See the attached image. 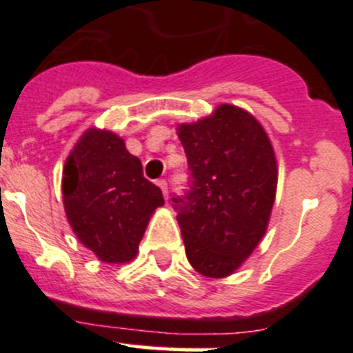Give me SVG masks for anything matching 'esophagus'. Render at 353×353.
<instances>
[{
  "instance_id": "34e87169",
  "label": "esophagus",
  "mask_w": 353,
  "mask_h": 353,
  "mask_svg": "<svg viewBox=\"0 0 353 353\" xmlns=\"http://www.w3.org/2000/svg\"><path fill=\"white\" fill-rule=\"evenodd\" d=\"M157 186L160 188V190H162V194H163V198H169V191H167V183L163 179H159L157 181Z\"/></svg>"
}]
</instances>
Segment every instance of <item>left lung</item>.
<instances>
[{
	"instance_id": "left-lung-1",
	"label": "left lung",
	"mask_w": 353,
	"mask_h": 353,
	"mask_svg": "<svg viewBox=\"0 0 353 353\" xmlns=\"http://www.w3.org/2000/svg\"><path fill=\"white\" fill-rule=\"evenodd\" d=\"M191 172L186 196L172 198L188 261L203 276L232 275L268 229L279 167L265 128L248 110L220 104L177 126Z\"/></svg>"
}]
</instances>
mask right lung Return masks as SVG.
Masks as SVG:
<instances>
[{
    "label": "right lung",
    "mask_w": 353,
    "mask_h": 353,
    "mask_svg": "<svg viewBox=\"0 0 353 353\" xmlns=\"http://www.w3.org/2000/svg\"><path fill=\"white\" fill-rule=\"evenodd\" d=\"M63 205L78 241L101 261L123 265L137 258L163 198L145 179L140 159L126 150L123 138L88 128L65 162Z\"/></svg>",
    "instance_id": "1"
}]
</instances>
